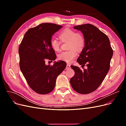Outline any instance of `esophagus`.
I'll return each instance as SVG.
<instances>
[{"label":"esophagus","instance_id":"1","mask_svg":"<svg viewBox=\"0 0 126 126\" xmlns=\"http://www.w3.org/2000/svg\"><path fill=\"white\" fill-rule=\"evenodd\" d=\"M70 68V65L69 64H67V66H66V69H69V68Z\"/></svg>","mask_w":126,"mask_h":126}]
</instances>
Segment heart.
I'll return each instance as SVG.
<instances>
[{
	"instance_id": "obj_1",
	"label": "heart",
	"mask_w": 126,
	"mask_h": 126,
	"mask_svg": "<svg viewBox=\"0 0 126 126\" xmlns=\"http://www.w3.org/2000/svg\"><path fill=\"white\" fill-rule=\"evenodd\" d=\"M59 38L62 42L69 41L68 48L69 50L63 51L58 55V59L67 63H71L77 55V51H80L85 46V39L81 34L77 33L71 29H65L59 33ZM51 48L55 51H59L61 42L55 38L50 41Z\"/></svg>"
}]
</instances>
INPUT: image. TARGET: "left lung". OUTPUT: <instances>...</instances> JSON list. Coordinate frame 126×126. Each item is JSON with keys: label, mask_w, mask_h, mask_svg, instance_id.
<instances>
[{"label": "left lung", "mask_w": 126, "mask_h": 126, "mask_svg": "<svg viewBox=\"0 0 126 126\" xmlns=\"http://www.w3.org/2000/svg\"><path fill=\"white\" fill-rule=\"evenodd\" d=\"M81 31L85 39V47L77 62L87 69L71 66L75 76L70 80L71 86L76 92L88 94L96 90L104 81L110 68L113 50L106 34L91 24L74 27Z\"/></svg>", "instance_id": "1"}]
</instances>
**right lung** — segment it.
Listing matches in <instances>:
<instances>
[{"label":"right lung","mask_w":126,"mask_h":126,"mask_svg":"<svg viewBox=\"0 0 126 126\" xmlns=\"http://www.w3.org/2000/svg\"><path fill=\"white\" fill-rule=\"evenodd\" d=\"M62 26L43 23L27 32L19 47L20 70L29 87L36 93L47 94L54 90L56 78L66 67L63 61L55 62L52 66L45 61L56 58L50 47L52 36Z\"/></svg>","instance_id":"1"}]
</instances>
